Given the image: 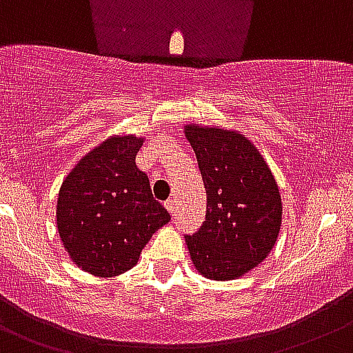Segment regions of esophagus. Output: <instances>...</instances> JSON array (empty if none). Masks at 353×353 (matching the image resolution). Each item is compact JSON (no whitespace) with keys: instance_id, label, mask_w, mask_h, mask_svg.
I'll return each instance as SVG.
<instances>
[{"instance_id":"1","label":"esophagus","mask_w":353,"mask_h":353,"mask_svg":"<svg viewBox=\"0 0 353 353\" xmlns=\"http://www.w3.org/2000/svg\"><path fill=\"white\" fill-rule=\"evenodd\" d=\"M164 206H166V210L170 211L171 214L176 213V199H168L166 203H164Z\"/></svg>"}]
</instances>
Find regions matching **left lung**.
Masks as SVG:
<instances>
[{"label":"left lung","instance_id":"8db88e82","mask_svg":"<svg viewBox=\"0 0 353 353\" xmlns=\"http://www.w3.org/2000/svg\"><path fill=\"white\" fill-rule=\"evenodd\" d=\"M206 189V220L185 236L190 260L206 279L232 281L274 248L283 221L277 182L248 137L220 126H183Z\"/></svg>","mask_w":353,"mask_h":353}]
</instances>
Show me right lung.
Here are the masks:
<instances>
[{
  "label": "right lung",
  "mask_w": 353,
  "mask_h": 353,
  "mask_svg": "<svg viewBox=\"0 0 353 353\" xmlns=\"http://www.w3.org/2000/svg\"><path fill=\"white\" fill-rule=\"evenodd\" d=\"M143 139L114 135L90 150L62 182L57 229L69 258L97 277L133 268L170 213L135 164Z\"/></svg>",
  "instance_id": "add662e5"
}]
</instances>
